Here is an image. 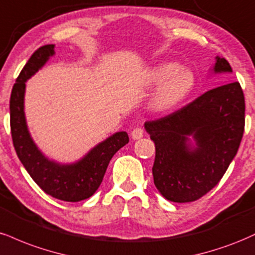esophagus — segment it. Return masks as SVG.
Instances as JSON below:
<instances>
[{
  "instance_id": "esophagus-1",
  "label": "esophagus",
  "mask_w": 255,
  "mask_h": 255,
  "mask_svg": "<svg viewBox=\"0 0 255 255\" xmlns=\"http://www.w3.org/2000/svg\"><path fill=\"white\" fill-rule=\"evenodd\" d=\"M131 137L133 139H138L140 137H143V128H134L132 131H131Z\"/></svg>"
}]
</instances>
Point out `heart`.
<instances>
[{
    "label": "heart",
    "instance_id": "heart-1",
    "mask_svg": "<svg viewBox=\"0 0 255 255\" xmlns=\"http://www.w3.org/2000/svg\"><path fill=\"white\" fill-rule=\"evenodd\" d=\"M152 83H162L151 99V109L167 112L174 109L187 97L194 86V76L176 63H162L151 71Z\"/></svg>",
    "mask_w": 255,
    "mask_h": 255
}]
</instances>
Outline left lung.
I'll list each match as a JSON object with an SVG mask.
<instances>
[{"mask_svg": "<svg viewBox=\"0 0 255 255\" xmlns=\"http://www.w3.org/2000/svg\"><path fill=\"white\" fill-rule=\"evenodd\" d=\"M215 71L232 73L217 57ZM155 143L154 184L166 199L188 203L202 198L220 182L235 157L245 131V95L239 82L205 92L181 109L145 122ZM199 146L190 151L186 136Z\"/></svg>", "mask_w": 255, "mask_h": 255, "instance_id": "left-lung-1", "label": "left lung"}]
</instances>
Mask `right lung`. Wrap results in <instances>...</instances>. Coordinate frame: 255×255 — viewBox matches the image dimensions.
<instances>
[{
    "instance_id": "1",
    "label": "right lung",
    "mask_w": 255,
    "mask_h": 255,
    "mask_svg": "<svg viewBox=\"0 0 255 255\" xmlns=\"http://www.w3.org/2000/svg\"><path fill=\"white\" fill-rule=\"evenodd\" d=\"M53 55V45L35 50L26 63L10 94V132L17 157L45 193L64 202H80L94 194L103 182L111 158L128 143L127 132H117L95 146L80 162L61 166L43 156L29 136L23 113L25 82Z\"/></svg>"
}]
</instances>
